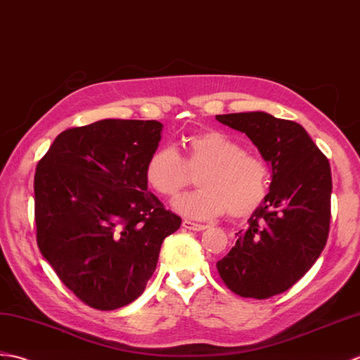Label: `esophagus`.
<instances>
[{"instance_id": "1", "label": "esophagus", "mask_w": 360, "mask_h": 360, "mask_svg": "<svg viewBox=\"0 0 360 360\" xmlns=\"http://www.w3.org/2000/svg\"><path fill=\"white\" fill-rule=\"evenodd\" d=\"M181 226L189 229V231H203V229L207 228L206 225H200V223H194V221H189V220H183Z\"/></svg>"}]
</instances>
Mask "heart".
<instances>
[{
    "instance_id": "1",
    "label": "heart",
    "mask_w": 360,
    "mask_h": 360,
    "mask_svg": "<svg viewBox=\"0 0 360 360\" xmlns=\"http://www.w3.org/2000/svg\"><path fill=\"white\" fill-rule=\"evenodd\" d=\"M181 155L172 146H160L148 157L145 180L163 197H175L197 172L194 193L172 203L175 212L194 220L219 217L243 219L265 200L269 169L257 155L246 153L238 143L219 129L189 134L180 141Z\"/></svg>"
}]
</instances>
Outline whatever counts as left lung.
Masks as SVG:
<instances>
[{
    "instance_id": "obj_1",
    "label": "left lung",
    "mask_w": 360,
    "mask_h": 360,
    "mask_svg": "<svg viewBox=\"0 0 360 360\" xmlns=\"http://www.w3.org/2000/svg\"><path fill=\"white\" fill-rule=\"evenodd\" d=\"M248 135L271 166L269 193L217 262L221 281L242 297L268 299L308 273L323 251L331 217V169L303 127L268 112L215 115Z\"/></svg>"
}]
</instances>
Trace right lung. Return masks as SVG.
Returning <instances> with one entry per match:
<instances>
[{
    "label": "right lung",
    "instance_id": "obj_1",
    "mask_svg": "<svg viewBox=\"0 0 360 360\" xmlns=\"http://www.w3.org/2000/svg\"><path fill=\"white\" fill-rule=\"evenodd\" d=\"M162 131L155 120H100L61 132L38 162V248L92 308L110 311L137 299L163 240L181 225L145 180Z\"/></svg>",
    "mask_w": 360,
    "mask_h": 360
}]
</instances>
